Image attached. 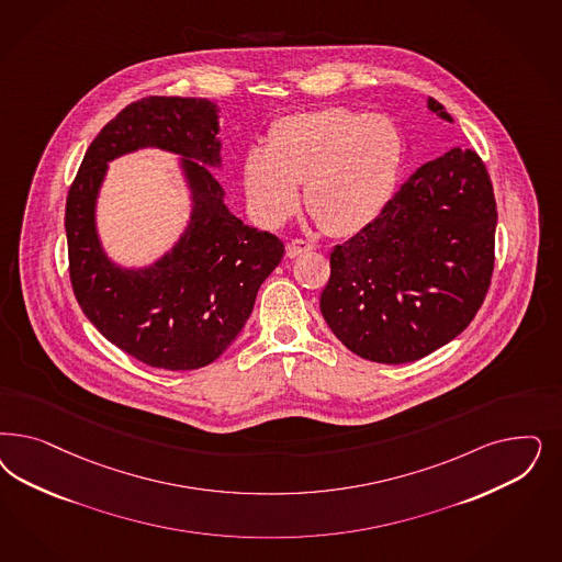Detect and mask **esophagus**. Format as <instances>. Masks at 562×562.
I'll return each mask as SVG.
<instances>
[{
    "mask_svg": "<svg viewBox=\"0 0 562 562\" xmlns=\"http://www.w3.org/2000/svg\"><path fill=\"white\" fill-rule=\"evenodd\" d=\"M310 250H314V244L308 239H291L288 244V258H297Z\"/></svg>",
    "mask_w": 562,
    "mask_h": 562,
    "instance_id": "34e87169",
    "label": "esophagus"
}]
</instances>
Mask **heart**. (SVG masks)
I'll use <instances>...</instances> for the list:
<instances>
[{
  "label": "heart",
  "instance_id": "1",
  "mask_svg": "<svg viewBox=\"0 0 562 562\" xmlns=\"http://www.w3.org/2000/svg\"><path fill=\"white\" fill-rule=\"evenodd\" d=\"M401 161V134L389 117L318 109L274 122L267 150H248L241 178L262 223H285L300 206L297 186L306 183L314 221L330 236H353L381 217Z\"/></svg>",
  "mask_w": 562,
  "mask_h": 562
}]
</instances>
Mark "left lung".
Masks as SVG:
<instances>
[{
  "instance_id": "1",
  "label": "left lung",
  "mask_w": 562,
  "mask_h": 562,
  "mask_svg": "<svg viewBox=\"0 0 562 562\" xmlns=\"http://www.w3.org/2000/svg\"><path fill=\"white\" fill-rule=\"evenodd\" d=\"M428 109L453 122L428 99ZM496 202L475 150L417 167L381 217L330 252L326 325L363 360H419L463 333L488 293Z\"/></svg>"
}]
</instances>
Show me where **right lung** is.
Returning <instances> with one entry per match:
<instances>
[{"instance_id":"add662e5","label":"right lung","mask_w":562,"mask_h":562,"mask_svg":"<svg viewBox=\"0 0 562 562\" xmlns=\"http://www.w3.org/2000/svg\"><path fill=\"white\" fill-rule=\"evenodd\" d=\"M218 109L209 99L146 97L92 140L66 200L70 281L97 330L153 368L196 370L234 344L285 246L244 225L223 202ZM155 145L180 154L193 213L179 244L150 268L124 270L95 234V196L109 160Z\"/></svg>"}]
</instances>
